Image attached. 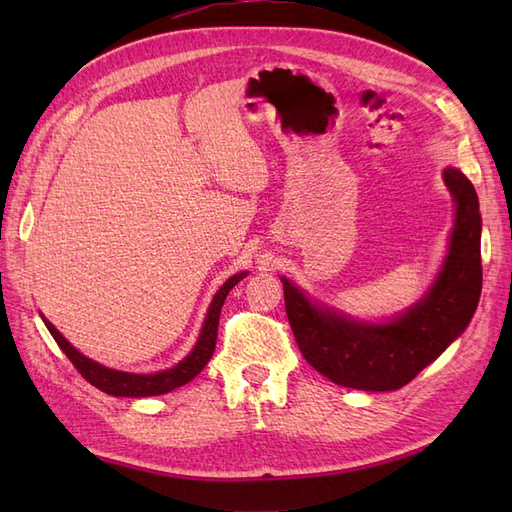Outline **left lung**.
<instances>
[{
    "instance_id": "obj_1",
    "label": "left lung",
    "mask_w": 512,
    "mask_h": 512,
    "mask_svg": "<svg viewBox=\"0 0 512 512\" xmlns=\"http://www.w3.org/2000/svg\"><path fill=\"white\" fill-rule=\"evenodd\" d=\"M455 226L444 265L425 297L389 322L333 312L282 277L286 316L305 361L331 382L359 391H397L466 331L483 288L478 196L459 168H444Z\"/></svg>"
}]
</instances>
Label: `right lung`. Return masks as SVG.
Returning a JSON list of instances; mask_svg holds the SVG:
<instances>
[{
	"label": "right lung",
	"mask_w": 512,
	"mask_h": 512,
	"mask_svg": "<svg viewBox=\"0 0 512 512\" xmlns=\"http://www.w3.org/2000/svg\"><path fill=\"white\" fill-rule=\"evenodd\" d=\"M247 273H237L228 277V280L220 286V290L215 292V297L209 305V312L203 324V331L198 335V342L192 348V352L185 356L183 361H179L175 367H170L166 371H158V374H128V371H117V369H108L96 361L87 359L85 354L76 350L68 339L61 335L49 320H44L46 329L53 335L57 346L66 352L76 371L89 382L94 384L96 389L113 395V397H151V395H164L179 389V386L188 384L194 380L203 367L209 363L215 350V339H218V324H220V312L224 299L228 297V292L235 288Z\"/></svg>",
	"instance_id": "add662e5"
}]
</instances>
